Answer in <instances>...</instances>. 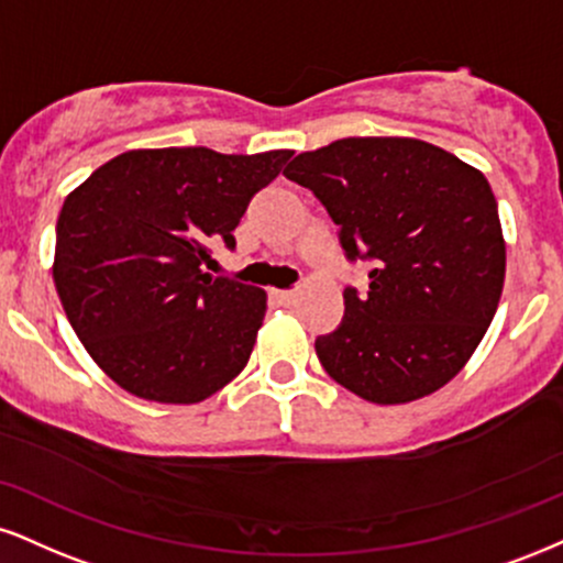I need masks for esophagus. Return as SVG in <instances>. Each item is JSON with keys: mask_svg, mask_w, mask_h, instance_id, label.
<instances>
[{"mask_svg": "<svg viewBox=\"0 0 563 563\" xmlns=\"http://www.w3.org/2000/svg\"><path fill=\"white\" fill-rule=\"evenodd\" d=\"M275 299L280 303H286V307H290V303L299 301V290H275Z\"/></svg>", "mask_w": 563, "mask_h": 563, "instance_id": "esophagus-1", "label": "esophagus"}]
</instances>
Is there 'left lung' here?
<instances>
[{"label": "left lung", "mask_w": 563, "mask_h": 563, "mask_svg": "<svg viewBox=\"0 0 563 563\" xmlns=\"http://www.w3.org/2000/svg\"><path fill=\"white\" fill-rule=\"evenodd\" d=\"M333 217L369 290L314 341L324 372L372 404H409L462 372L496 314L506 243L485 175L419 139H341L283 170Z\"/></svg>", "instance_id": "left-lung-1"}]
</instances>
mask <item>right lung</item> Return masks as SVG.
I'll return each mask as SVG.
<instances>
[{"label":"right lung","mask_w":563,"mask_h":563,"mask_svg":"<svg viewBox=\"0 0 563 563\" xmlns=\"http://www.w3.org/2000/svg\"><path fill=\"white\" fill-rule=\"evenodd\" d=\"M290 148L220 154L133 148L67 194L54 286L88 354L120 388L157 404H199L241 375L267 294L201 269Z\"/></svg>","instance_id":"add662e5"}]
</instances>
